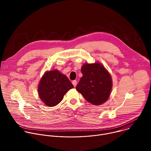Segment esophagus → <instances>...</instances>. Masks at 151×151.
<instances>
[{"label":"esophagus","mask_w":151,"mask_h":151,"mask_svg":"<svg viewBox=\"0 0 151 151\" xmlns=\"http://www.w3.org/2000/svg\"><path fill=\"white\" fill-rule=\"evenodd\" d=\"M72 83H73V86H74V87H76V85H77V81H73V82H72Z\"/></svg>","instance_id":"1"}]
</instances>
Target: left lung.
I'll return each mask as SVG.
<instances>
[{
  "label": "left lung",
  "mask_w": 151,
  "mask_h": 151,
  "mask_svg": "<svg viewBox=\"0 0 151 151\" xmlns=\"http://www.w3.org/2000/svg\"><path fill=\"white\" fill-rule=\"evenodd\" d=\"M82 76L76 89L90 103L99 106L110 97L112 88L111 74L99 62L83 64L81 68Z\"/></svg>",
  "instance_id": "1"
}]
</instances>
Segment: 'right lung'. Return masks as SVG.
<instances>
[{"instance_id": "right-lung-1", "label": "right lung", "mask_w": 151, "mask_h": 151, "mask_svg": "<svg viewBox=\"0 0 151 151\" xmlns=\"http://www.w3.org/2000/svg\"><path fill=\"white\" fill-rule=\"evenodd\" d=\"M73 88L68 77L57 69L47 71L39 82L37 91L40 100L45 105L52 107L57 105L64 96Z\"/></svg>"}]
</instances>
